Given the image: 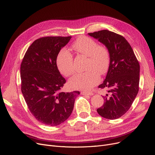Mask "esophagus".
<instances>
[{
    "label": "esophagus",
    "instance_id": "1",
    "mask_svg": "<svg viewBox=\"0 0 155 155\" xmlns=\"http://www.w3.org/2000/svg\"><path fill=\"white\" fill-rule=\"evenodd\" d=\"M81 94L82 95H89V96H92L93 95V93L92 92H85V91H82L81 92Z\"/></svg>",
    "mask_w": 155,
    "mask_h": 155
}]
</instances>
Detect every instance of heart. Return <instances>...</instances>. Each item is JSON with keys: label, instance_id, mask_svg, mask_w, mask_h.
Here are the masks:
<instances>
[{"label": "heart", "instance_id": "heart-1", "mask_svg": "<svg viewBox=\"0 0 155 155\" xmlns=\"http://www.w3.org/2000/svg\"><path fill=\"white\" fill-rule=\"evenodd\" d=\"M73 48L81 54L88 57L86 71L77 74L69 82L73 89L89 90L100 79V75L106 73L110 63V52L105 45H98L92 38L81 36L73 44ZM59 70L66 77H70L75 73L72 54L66 49L60 50L56 58Z\"/></svg>", "mask_w": 155, "mask_h": 155}]
</instances>
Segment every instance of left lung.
<instances>
[{
    "label": "left lung",
    "instance_id": "obj_1",
    "mask_svg": "<svg viewBox=\"0 0 155 155\" xmlns=\"http://www.w3.org/2000/svg\"><path fill=\"white\" fill-rule=\"evenodd\" d=\"M88 34L103 43L110 52L106 79L99 88L109 90L104 104L97 110L101 117L117 119L130 109L139 91L140 65L132 48L122 35L107 30Z\"/></svg>",
    "mask_w": 155,
    "mask_h": 155
}]
</instances>
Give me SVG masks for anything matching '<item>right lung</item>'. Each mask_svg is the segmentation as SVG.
I'll list each match as a JSON object with an SVG mask.
<instances>
[{
  "mask_svg": "<svg viewBox=\"0 0 155 155\" xmlns=\"http://www.w3.org/2000/svg\"><path fill=\"white\" fill-rule=\"evenodd\" d=\"M69 37H44L35 40L26 51L20 68L21 89L34 117L47 125L64 122L72 113L79 91L64 92L66 80L58 69L56 58Z\"/></svg>",
  "mask_w": 155,
  "mask_h": 155,
  "instance_id": "add662e5",
  "label": "right lung"
}]
</instances>
